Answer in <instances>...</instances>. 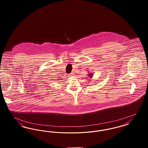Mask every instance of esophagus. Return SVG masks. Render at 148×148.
I'll return each instance as SVG.
<instances>
[{
  "label": "esophagus",
  "mask_w": 148,
  "mask_h": 148,
  "mask_svg": "<svg viewBox=\"0 0 148 148\" xmlns=\"http://www.w3.org/2000/svg\"><path fill=\"white\" fill-rule=\"evenodd\" d=\"M73 73H71V74H70V75H69V77H73Z\"/></svg>",
  "instance_id": "esophagus-1"
}]
</instances>
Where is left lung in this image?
Listing matches in <instances>:
<instances>
[{"label": "left lung", "instance_id": "1", "mask_svg": "<svg viewBox=\"0 0 148 148\" xmlns=\"http://www.w3.org/2000/svg\"><path fill=\"white\" fill-rule=\"evenodd\" d=\"M87 75H88V77H89L91 78V77H92V75H93V74H92V73H89V74H87Z\"/></svg>", "mask_w": 148, "mask_h": 148}]
</instances>
